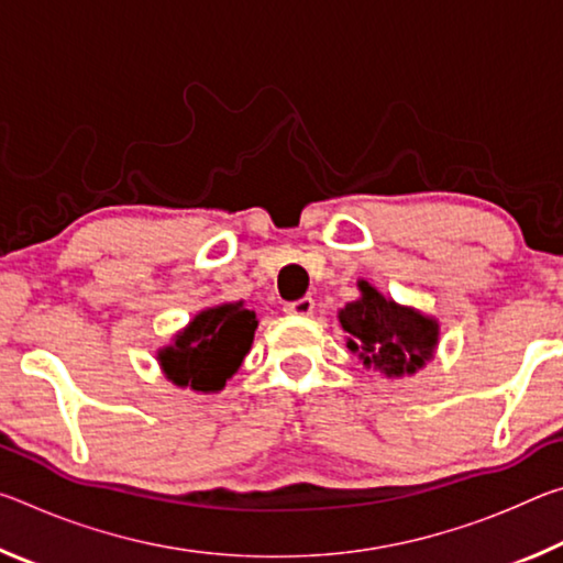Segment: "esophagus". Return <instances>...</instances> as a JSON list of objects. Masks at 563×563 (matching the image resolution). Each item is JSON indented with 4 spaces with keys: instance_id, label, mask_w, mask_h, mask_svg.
<instances>
[{
    "instance_id": "34e87169",
    "label": "esophagus",
    "mask_w": 563,
    "mask_h": 563,
    "mask_svg": "<svg viewBox=\"0 0 563 563\" xmlns=\"http://www.w3.org/2000/svg\"><path fill=\"white\" fill-rule=\"evenodd\" d=\"M312 308H316V300L312 298H300V300H290L283 305V310L288 312V316H312Z\"/></svg>"
}]
</instances>
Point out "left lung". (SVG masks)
I'll list each match as a JSON object with an SVG mask.
<instances>
[{"mask_svg": "<svg viewBox=\"0 0 563 563\" xmlns=\"http://www.w3.org/2000/svg\"><path fill=\"white\" fill-rule=\"evenodd\" d=\"M362 298L340 310V325L350 332L347 347L360 352L365 365L399 377L415 373L432 357L437 345V322L397 302L385 300L373 285L360 283Z\"/></svg>", "mask_w": 563, "mask_h": 563, "instance_id": "left-lung-1", "label": "left lung"}]
</instances>
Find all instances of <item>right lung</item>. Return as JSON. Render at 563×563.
Segmentation results:
<instances>
[{
    "instance_id": "1",
    "label": "right lung",
    "mask_w": 563,
    "mask_h": 563,
    "mask_svg": "<svg viewBox=\"0 0 563 563\" xmlns=\"http://www.w3.org/2000/svg\"><path fill=\"white\" fill-rule=\"evenodd\" d=\"M255 328V312L243 308V302L203 310L174 345L161 352L164 373L180 387L190 385L198 393H216L241 367Z\"/></svg>"
}]
</instances>
